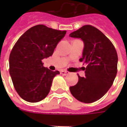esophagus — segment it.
Segmentation results:
<instances>
[{
  "instance_id": "obj_1",
  "label": "esophagus",
  "mask_w": 127,
  "mask_h": 127,
  "mask_svg": "<svg viewBox=\"0 0 127 127\" xmlns=\"http://www.w3.org/2000/svg\"><path fill=\"white\" fill-rule=\"evenodd\" d=\"M61 74H63V75H67L68 74H69V72L66 71V70H61Z\"/></svg>"
}]
</instances>
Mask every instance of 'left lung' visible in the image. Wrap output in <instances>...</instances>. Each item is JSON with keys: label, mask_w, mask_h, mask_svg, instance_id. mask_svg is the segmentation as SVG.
<instances>
[{"label": "left lung", "mask_w": 127, "mask_h": 127, "mask_svg": "<svg viewBox=\"0 0 127 127\" xmlns=\"http://www.w3.org/2000/svg\"><path fill=\"white\" fill-rule=\"evenodd\" d=\"M84 43L80 61L86 64L85 77L78 74V82L70 87L72 95L80 101L90 103L96 101L112 86L117 72L118 57L109 39L100 30L91 25H85L70 34Z\"/></svg>", "instance_id": "left-lung-1"}]
</instances>
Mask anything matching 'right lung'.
<instances>
[{
  "mask_svg": "<svg viewBox=\"0 0 127 127\" xmlns=\"http://www.w3.org/2000/svg\"><path fill=\"white\" fill-rule=\"evenodd\" d=\"M66 33L37 25L28 30L14 45L9 72L15 90L25 101L38 102L49 93L53 78L60 72L44 67L42 60L53 55Z\"/></svg>",
  "mask_w": 127,
  "mask_h": 127,
  "instance_id": "1",
  "label": "right lung"
}]
</instances>
